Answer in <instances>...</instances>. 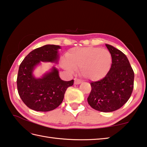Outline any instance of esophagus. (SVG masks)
Here are the masks:
<instances>
[{
  "label": "esophagus",
  "mask_w": 147,
  "mask_h": 147,
  "mask_svg": "<svg viewBox=\"0 0 147 147\" xmlns=\"http://www.w3.org/2000/svg\"><path fill=\"white\" fill-rule=\"evenodd\" d=\"M82 83V80H80L78 79V78L74 79V84H75V85H79V84H80V83Z\"/></svg>",
  "instance_id": "34e87169"
}]
</instances>
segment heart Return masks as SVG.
<instances>
[{
	"label": "heart",
	"mask_w": 147,
	"mask_h": 147,
	"mask_svg": "<svg viewBox=\"0 0 147 147\" xmlns=\"http://www.w3.org/2000/svg\"><path fill=\"white\" fill-rule=\"evenodd\" d=\"M62 60V67L69 71L80 69V73L84 78L98 81L105 77L110 71L112 57L110 51L97 47L73 48Z\"/></svg>",
	"instance_id": "obj_1"
}]
</instances>
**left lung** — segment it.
Masks as SVG:
<instances>
[{
    "mask_svg": "<svg viewBox=\"0 0 147 147\" xmlns=\"http://www.w3.org/2000/svg\"><path fill=\"white\" fill-rule=\"evenodd\" d=\"M112 57L110 71L102 80L90 83L87 100L94 110L115 111L127 102L134 87V73L127 57L113 46L106 44Z\"/></svg>",
    "mask_w": 147,
    "mask_h": 147,
    "instance_id": "left-lung-1",
    "label": "left lung"
}]
</instances>
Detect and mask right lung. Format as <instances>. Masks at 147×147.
Returning a JSON list of instances; mask_svg holds the SVG:
<instances>
[{
	"label": "right lung",
	"mask_w": 147,
	"mask_h": 147,
	"mask_svg": "<svg viewBox=\"0 0 147 147\" xmlns=\"http://www.w3.org/2000/svg\"><path fill=\"white\" fill-rule=\"evenodd\" d=\"M60 46L47 45L28 53L20 65L17 76V88L20 98L32 110L49 111L61 104L64 94L74 80L66 82L60 79L59 70L52 67L50 71L37 78L34 70L41 62L57 64Z\"/></svg>",
	"instance_id": "add662e5"
}]
</instances>
